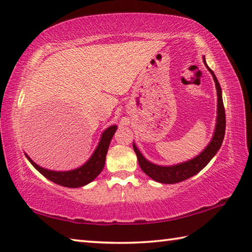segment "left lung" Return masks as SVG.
Wrapping results in <instances>:
<instances>
[{
	"label": "left lung",
	"mask_w": 252,
	"mask_h": 252,
	"mask_svg": "<svg viewBox=\"0 0 252 252\" xmlns=\"http://www.w3.org/2000/svg\"><path fill=\"white\" fill-rule=\"evenodd\" d=\"M205 61V58H204ZM206 65V63H205ZM213 75V78L216 84L217 89V97H218V108H217V123H216V130L213 136V140L210 141L207 148H206L198 157L190 159L189 162L178 164V165L174 166H158L155 164L150 163L149 161L143 158V155L140 153V151L136 149V146L133 144L134 152L138 157V161L140 164V167L142 168L146 175L150 176L152 180L157 181L158 183H163V184H175V183H180L182 181H185L187 178L194 176L195 174L200 172L203 168L207 165L210 162L217 151L220 149L222 144L223 136H225V130H226V114H225V107H223L222 102V95H221V88L220 85L215 76L214 71L206 65Z\"/></svg>",
	"instance_id": "8db88e82"
}]
</instances>
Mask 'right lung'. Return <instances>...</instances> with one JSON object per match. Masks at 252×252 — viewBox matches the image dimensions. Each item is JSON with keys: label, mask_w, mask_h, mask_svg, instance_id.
<instances>
[{"label": "right lung", "mask_w": 252, "mask_h": 252, "mask_svg": "<svg viewBox=\"0 0 252 252\" xmlns=\"http://www.w3.org/2000/svg\"><path fill=\"white\" fill-rule=\"evenodd\" d=\"M117 130L116 126H112L103 132L101 136V141L99 142V145L95 149L93 157L86 164H84L81 167L77 168L74 171L68 172H55L45 170V168L38 166L37 164L34 163L32 159L27 157L29 161L32 163L36 170H37L42 175H44L49 181L54 182L55 184L70 187V189H76V187H81L84 185L89 184L93 182L95 177H97L100 173H101L102 168L106 163V155L109 149V144H110L112 136L114 132Z\"/></svg>", "instance_id": "right-lung-1"}]
</instances>
